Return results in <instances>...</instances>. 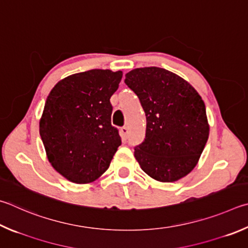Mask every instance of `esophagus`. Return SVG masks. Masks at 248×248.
I'll return each instance as SVG.
<instances>
[{
	"instance_id": "34e87169",
	"label": "esophagus",
	"mask_w": 248,
	"mask_h": 248,
	"mask_svg": "<svg viewBox=\"0 0 248 248\" xmlns=\"http://www.w3.org/2000/svg\"><path fill=\"white\" fill-rule=\"evenodd\" d=\"M120 133H121V137H123L124 140H127L128 133H129L128 128H127V127H123V128H121V129H120Z\"/></svg>"
}]
</instances>
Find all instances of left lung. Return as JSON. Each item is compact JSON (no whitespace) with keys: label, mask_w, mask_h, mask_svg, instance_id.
<instances>
[{"label":"left lung","mask_w":248,"mask_h":248,"mask_svg":"<svg viewBox=\"0 0 248 248\" xmlns=\"http://www.w3.org/2000/svg\"><path fill=\"white\" fill-rule=\"evenodd\" d=\"M146 116L144 141L134 157L144 172L160 182H174L194 169L209 136L204 101L192 85L159 67L125 75Z\"/></svg>","instance_id":"left-lung-1"}]
</instances>
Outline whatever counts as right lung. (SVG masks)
I'll return each instance as SVG.
<instances>
[{"mask_svg":"<svg viewBox=\"0 0 248 248\" xmlns=\"http://www.w3.org/2000/svg\"><path fill=\"white\" fill-rule=\"evenodd\" d=\"M121 78V71L92 69L61 80L48 94L40 136L49 163L71 182L95 181L121 145L110 123V97Z\"/></svg>","mask_w":248,"mask_h":248,"instance_id":"obj_1","label":"right lung"}]
</instances>
